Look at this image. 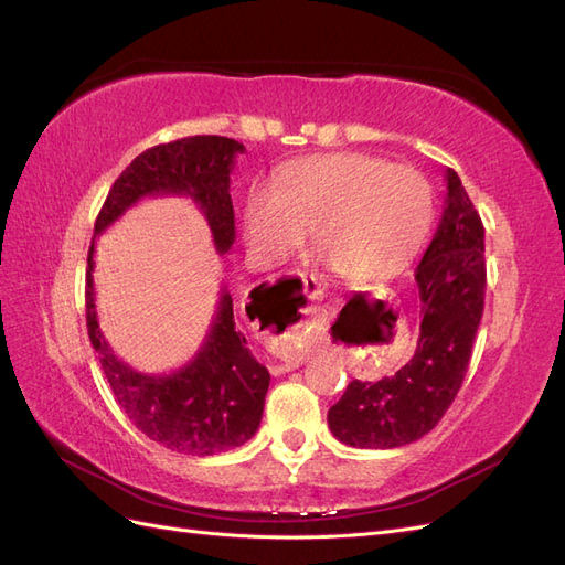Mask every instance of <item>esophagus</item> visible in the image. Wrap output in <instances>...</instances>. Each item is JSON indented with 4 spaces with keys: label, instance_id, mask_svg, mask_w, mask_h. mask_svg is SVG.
Instances as JSON below:
<instances>
[{
    "label": "esophagus",
    "instance_id": "1",
    "mask_svg": "<svg viewBox=\"0 0 565 565\" xmlns=\"http://www.w3.org/2000/svg\"><path fill=\"white\" fill-rule=\"evenodd\" d=\"M268 292L270 295H280V297H287L292 299L301 313H316L320 309V301H322V287L320 282L313 278V276H303V273H299V276H282L278 278L273 285H268ZM303 363V358H289V361L280 363V365H273L270 372L273 374H282V372H289L295 370Z\"/></svg>",
    "mask_w": 565,
    "mask_h": 565
}]
</instances>
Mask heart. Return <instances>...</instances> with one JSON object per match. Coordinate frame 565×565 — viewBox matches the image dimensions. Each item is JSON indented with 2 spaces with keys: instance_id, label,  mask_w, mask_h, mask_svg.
<instances>
[{
  "instance_id": "heart-1",
  "label": "heart",
  "mask_w": 565,
  "mask_h": 565,
  "mask_svg": "<svg viewBox=\"0 0 565 565\" xmlns=\"http://www.w3.org/2000/svg\"><path fill=\"white\" fill-rule=\"evenodd\" d=\"M434 195L422 172L367 152L306 158L254 185L245 202L249 249L264 262L299 252L306 231L339 278L374 282L396 276L431 226Z\"/></svg>"
}]
</instances>
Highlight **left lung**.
Here are the masks:
<instances>
[{"label":"left lung","instance_id":"obj_1","mask_svg":"<svg viewBox=\"0 0 565 565\" xmlns=\"http://www.w3.org/2000/svg\"><path fill=\"white\" fill-rule=\"evenodd\" d=\"M431 245L415 270L422 301L417 351L380 382L353 380L328 413L351 448H401L429 434L465 382L486 299V228L457 172Z\"/></svg>","mask_w":565,"mask_h":565}]
</instances>
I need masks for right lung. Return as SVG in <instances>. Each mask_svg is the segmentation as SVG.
Returning a JSON list of instances; mask_svg holds the SVG:
<instances>
[{
  "mask_svg": "<svg viewBox=\"0 0 565 565\" xmlns=\"http://www.w3.org/2000/svg\"><path fill=\"white\" fill-rule=\"evenodd\" d=\"M245 146L226 136H185L152 146L117 177L96 216L87 256V330L100 367L131 424L160 446L183 455H218L241 448L259 429L270 374L237 332L233 297L221 289L218 311L202 349L172 374H143L119 361L98 328L94 303V243L131 204L148 195H188L212 228L216 252L235 241L231 169Z\"/></svg>",
  "mask_w": 565,
  "mask_h": 565,
  "instance_id": "1",
  "label": "right lung"
}]
</instances>
